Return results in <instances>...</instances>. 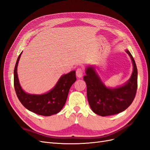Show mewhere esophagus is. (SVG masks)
<instances>
[{"label":"esophagus","mask_w":150,"mask_h":150,"mask_svg":"<svg viewBox=\"0 0 150 150\" xmlns=\"http://www.w3.org/2000/svg\"><path fill=\"white\" fill-rule=\"evenodd\" d=\"M83 73H84V70L83 68H78L76 71V76L79 78H81V77L83 76Z\"/></svg>","instance_id":"esophagus-1"}]
</instances>
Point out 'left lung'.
Returning <instances> with one entry per match:
<instances>
[{"label": "left lung", "mask_w": 150, "mask_h": 150, "mask_svg": "<svg viewBox=\"0 0 150 150\" xmlns=\"http://www.w3.org/2000/svg\"><path fill=\"white\" fill-rule=\"evenodd\" d=\"M133 72L130 78L121 86L108 87L103 82L93 66L86 67L84 81L87 85V97L89 106L96 114L106 116L118 114L126 110L133 101L138 86V70L134 58L128 49Z\"/></svg>", "instance_id": "obj_1"}]
</instances>
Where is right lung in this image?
I'll return each instance as SVG.
<instances>
[{
    "instance_id": "obj_1",
    "label": "right lung",
    "mask_w": 150,
    "mask_h": 150,
    "mask_svg": "<svg viewBox=\"0 0 150 150\" xmlns=\"http://www.w3.org/2000/svg\"><path fill=\"white\" fill-rule=\"evenodd\" d=\"M22 52L18 57L13 72V83L18 99L26 109L39 115L49 116L64 107L70 88L76 81V71L62 75L54 87L47 93L30 94L22 88L17 74V66Z\"/></svg>"
}]
</instances>
